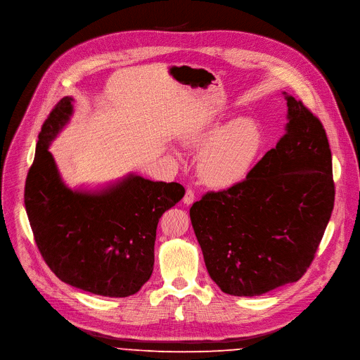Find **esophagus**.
I'll use <instances>...</instances> for the list:
<instances>
[{
  "label": "esophagus",
  "instance_id": "1",
  "mask_svg": "<svg viewBox=\"0 0 360 360\" xmlns=\"http://www.w3.org/2000/svg\"><path fill=\"white\" fill-rule=\"evenodd\" d=\"M184 204L185 205H191L193 201H195V193H193V191L191 189V188H188L186 189V192H185V195H184Z\"/></svg>",
  "mask_w": 360,
  "mask_h": 360
}]
</instances>
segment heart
Masks as SVG:
<instances>
[{
	"label": "heart",
	"mask_w": 360,
	"mask_h": 360,
	"mask_svg": "<svg viewBox=\"0 0 360 360\" xmlns=\"http://www.w3.org/2000/svg\"><path fill=\"white\" fill-rule=\"evenodd\" d=\"M189 143L204 149L200 160L202 179L217 188L244 181L264 148V135L252 119H236L225 126L197 130Z\"/></svg>",
	"instance_id": "b5f03b06"
}]
</instances>
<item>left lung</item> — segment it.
<instances>
[{
	"label": "left lung",
	"mask_w": 360,
	"mask_h": 360,
	"mask_svg": "<svg viewBox=\"0 0 360 360\" xmlns=\"http://www.w3.org/2000/svg\"><path fill=\"white\" fill-rule=\"evenodd\" d=\"M285 99L288 123L276 148L244 181L207 192L189 210L210 277L231 296L300 280L333 211L328 135L302 101Z\"/></svg>",
	"instance_id": "obj_1"
}]
</instances>
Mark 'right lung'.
<instances>
[{
	"label": "right lung",
	"mask_w": 360,
	"mask_h": 360,
	"mask_svg": "<svg viewBox=\"0 0 360 360\" xmlns=\"http://www.w3.org/2000/svg\"><path fill=\"white\" fill-rule=\"evenodd\" d=\"M72 101L63 97L39 134L24 188L31 230L61 281L105 297L132 296L152 276L159 218L185 189L136 175L99 193L69 189L47 148L69 120Z\"/></svg>",
	"instance_id": "add662e5"
}]
</instances>
